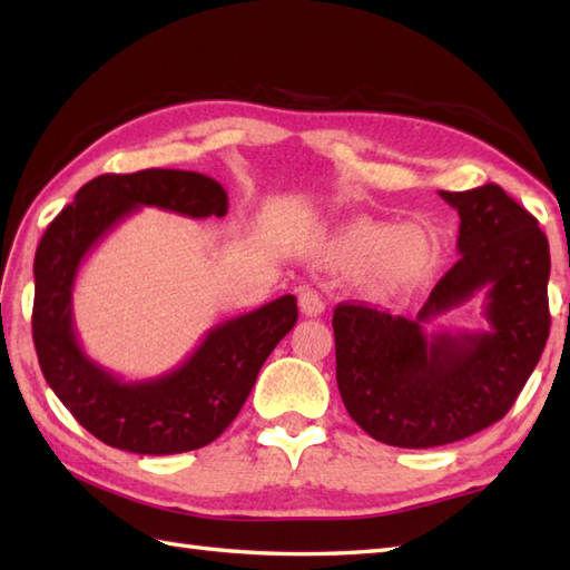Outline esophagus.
Masks as SVG:
<instances>
[{
	"label": "esophagus",
	"instance_id": "obj_1",
	"mask_svg": "<svg viewBox=\"0 0 570 570\" xmlns=\"http://www.w3.org/2000/svg\"><path fill=\"white\" fill-rule=\"evenodd\" d=\"M298 306H301V313H306V316L313 318V316H321V313L325 311V301L313 286H301L298 288Z\"/></svg>",
	"mask_w": 570,
	"mask_h": 570
}]
</instances>
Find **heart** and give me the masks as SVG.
I'll return each mask as SVG.
<instances>
[{"instance_id":"heart-1","label":"heart","mask_w":570,"mask_h":570,"mask_svg":"<svg viewBox=\"0 0 570 570\" xmlns=\"http://www.w3.org/2000/svg\"><path fill=\"white\" fill-rule=\"evenodd\" d=\"M435 242L419 225H357L337 237L325 262L343 269H362L372 292L394 294L421 284L435 266Z\"/></svg>"}]
</instances>
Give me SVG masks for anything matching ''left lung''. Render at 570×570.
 Here are the masks:
<instances>
[{
	"label": "left lung",
	"instance_id": "8db88e82",
	"mask_svg": "<svg viewBox=\"0 0 570 570\" xmlns=\"http://www.w3.org/2000/svg\"><path fill=\"white\" fill-rule=\"evenodd\" d=\"M458 210L460 259L414 321L362 304L333 313L335 377L347 414L374 441L445 445L500 421L549 341V239L498 184L439 190ZM478 291L490 332L426 334Z\"/></svg>",
	"mask_w": 570,
	"mask_h": 570
}]
</instances>
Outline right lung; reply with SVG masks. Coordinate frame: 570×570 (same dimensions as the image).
Returning a JSON list of instances; mask_svg holds the SVG:
<instances>
[{"label": "right lung", "mask_w": 570, "mask_h": 570, "mask_svg": "<svg viewBox=\"0 0 570 570\" xmlns=\"http://www.w3.org/2000/svg\"><path fill=\"white\" fill-rule=\"evenodd\" d=\"M141 205L188 217H223L227 193L215 178L176 168L105 174L46 227L33 259V345L48 386L95 439L141 455H171L213 443L247 402L264 360L298 318L286 294L217 323L184 365L125 382L85 355L72 325V286L82 259Z\"/></svg>", "instance_id": "add662e5"}]
</instances>
